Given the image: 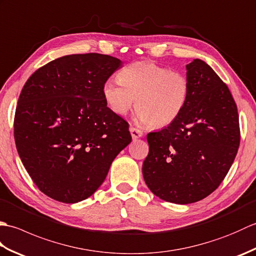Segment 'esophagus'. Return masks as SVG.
I'll list each match as a JSON object with an SVG mask.
<instances>
[{
  "mask_svg": "<svg viewBox=\"0 0 256 256\" xmlns=\"http://www.w3.org/2000/svg\"><path fill=\"white\" fill-rule=\"evenodd\" d=\"M130 132H131L132 135V138L133 140H136L143 136V132L140 131L138 128H130Z\"/></svg>",
  "mask_w": 256,
  "mask_h": 256,
  "instance_id": "34e87169",
  "label": "esophagus"
}]
</instances>
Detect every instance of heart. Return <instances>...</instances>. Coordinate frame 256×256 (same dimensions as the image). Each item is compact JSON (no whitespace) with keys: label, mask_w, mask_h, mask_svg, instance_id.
Wrapping results in <instances>:
<instances>
[{"label":"heart","mask_w":256,"mask_h":256,"mask_svg":"<svg viewBox=\"0 0 256 256\" xmlns=\"http://www.w3.org/2000/svg\"><path fill=\"white\" fill-rule=\"evenodd\" d=\"M102 94L118 116H125L136 99L138 121L162 128L175 121L186 106L189 81L182 72L142 60L124 67L118 79H108Z\"/></svg>","instance_id":"b5f03b06"}]
</instances>
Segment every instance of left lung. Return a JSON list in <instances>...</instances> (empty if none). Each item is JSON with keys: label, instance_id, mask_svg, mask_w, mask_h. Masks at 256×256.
<instances>
[{"label": "left lung", "instance_id": "left-lung-1", "mask_svg": "<svg viewBox=\"0 0 256 256\" xmlns=\"http://www.w3.org/2000/svg\"><path fill=\"white\" fill-rule=\"evenodd\" d=\"M189 96L175 121L148 135L143 177L168 202L187 204L219 187L240 145L238 114L226 84L201 59L186 66Z\"/></svg>", "mask_w": 256, "mask_h": 256}]
</instances>
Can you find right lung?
Masks as SVG:
<instances>
[{"instance_id":"1","label":"right lung","mask_w":256,"mask_h":256,"mask_svg":"<svg viewBox=\"0 0 256 256\" xmlns=\"http://www.w3.org/2000/svg\"><path fill=\"white\" fill-rule=\"evenodd\" d=\"M121 67L120 59L101 54L67 55L36 70L22 89L16 148L48 197L64 204L89 198L131 143L128 122L108 108L102 94Z\"/></svg>"}]
</instances>
